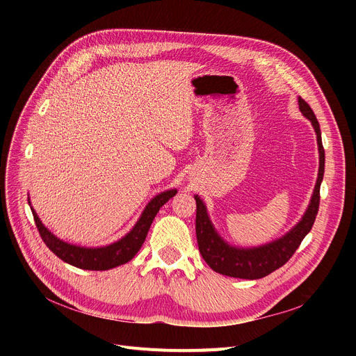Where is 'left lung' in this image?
<instances>
[{
    "instance_id": "obj_1",
    "label": "left lung",
    "mask_w": 356,
    "mask_h": 356,
    "mask_svg": "<svg viewBox=\"0 0 356 356\" xmlns=\"http://www.w3.org/2000/svg\"><path fill=\"white\" fill-rule=\"evenodd\" d=\"M298 108L302 114L312 121V125L317 136V145H319V177L316 181V188L312 196V202L305 213L303 219L282 239H277L271 244L258 247V248H234L223 242L219 235L215 232L212 223L208 218L207 208L203 202L195 196L196 199V238L197 247L207 261L208 266L223 275L245 278V280H257L263 278L273 271L283 267L287 261L293 257L296 250L300 247L303 238L310 232L314 219L317 216L321 203V183L325 173V148L321 137V127L316 120L313 109L309 104L298 97Z\"/></svg>"
}]
</instances>
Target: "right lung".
<instances>
[{"instance_id": "obj_1", "label": "right lung", "mask_w": 356, "mask_h": 356, "mask_svg": "<svg viewBox=\"0 0 356 356\" xmlns=\"http://www.w3.org/2000/svg\"><path fill=\"white\" fill-rule=\"evenodd\" d=\"M176 193V191H167L156 196L147 204L140 220L136 223V227L133 229H131L122 239L102 248H83L70 245L67 242L60 241L43 225L39 216L33 211V208L31 212L35 227L39 229L43 242L54 255H58L60 259L65 261V263L73 267L92 271H104L125 264L129 259H133V257L140 251L141 245L144 244L147 232L149 227H152L154 216L157 215L163 204L168 199H172Z\"/></svg>"}]
</instances>
